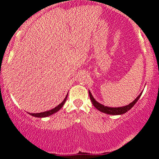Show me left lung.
Wrapping results in <instances>:
<instances>
[{"instance_id": "obj_1", "label": "left lung", "mask_w": 159, "mask_h": 159, "mask_svg": "<svg viewBox=\"0 0 159 159\" xmlns=\"http://www.w3.org/2000/svg\"><path fill=\"white\" fill-rule=\"evenodd\" d=\"M142 93H141L134 100V101H132L131 103L129 104V105L122 106V107L111 108V107H108V106H105L102 105V104L99 103L98 102H97L94 99V98L93 97L90 91L89 90V95H90V98L91 100V102H92L93 105L98 110L100 111L105 113V114H110V115H121V114H125V113H126V112H127L128 111L131 109V108L133 107V106L134 105V104L137 103V101H138V99L140 98V97L141 96V95H142Z\"/></svg>"}]
</instances>
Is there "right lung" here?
<instances>
[{"label":"right lung","instance_id":"1","mask_svg":"<svg viewBox=\"0 0 159 159\" xmlns=\"http://www.w3.org/2000/svg\"><path fill=\"white\" fill-rule=\"evenodd\" d=\"M68 95V94H67ZM67 95L66 98H65L64 101H63L59 105L56 106V107H55L54 108H53V109L51 110H49V111H45V112H41V113H38V114H30V113H29V114L30 115H32V116H35V117H39V118H43V117H47V116H51V115L55 114L56 112H57L58 111H59L61 108H62V106H64V104L65 103V102H66V98H67Z\"/></svg>","mask_w":159,"mask_h":159}]
</instances>
